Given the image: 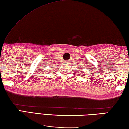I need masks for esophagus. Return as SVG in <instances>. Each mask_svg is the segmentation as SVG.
<instances>
[{"label": "esophagus", "mask_w": 129, "mask_h": 129, "mask_svg": "<svg viewBox=\"0 0 129 129\" xmlns=\"http://www.w3.org/2000/svg\"><path fill=\"white\" fill-rule=\"evenodd\" d=\"M66 62H67V64H69V63H68L69 62H68V61H66Z\"/></svg>", "instance_id": "obj_1"}]
</instances>
